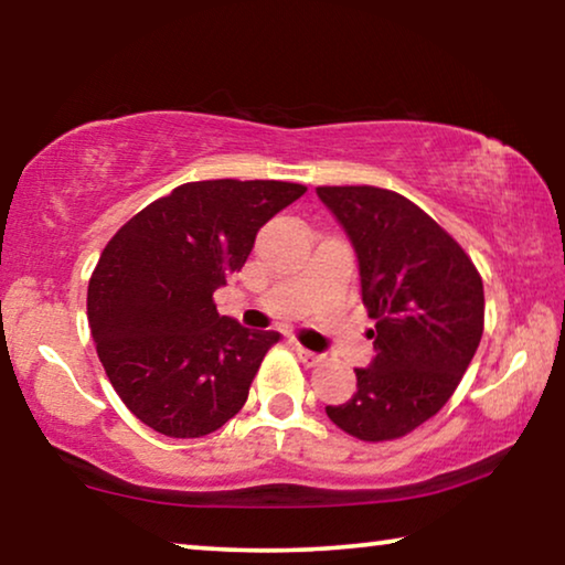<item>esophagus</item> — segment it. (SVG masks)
Masks as SVG:
<instances>
[{
    "label": "esophagus",
    "instance_id": "1",
    "mask_svg": "<svg viewBox=\"0 0 565 565\" xmlns=\"http://www.w3.org/2000/svg\"><path fill=\"white\" fill-rule=\"evenodd\" d=\"M296 352H298V358L303 360V365H308V367L319 365V362H321V354L306 350V347H300V344H296Z\"/></svg>",
    "mask_w": 565,
    "mask_h": 565
}]
</instances>
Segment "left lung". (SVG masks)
<instances>
[{
    "instance_id": "1",
    "label": "left lung",
    "mask_w": 565,
    "mask_h": 565,
    "mask_svg": "<svg viewBox=\"0 0 565 565\" xmlns=\"http://www.w3.org/2000/svg\"><path fill=\"white\" fill-rule=\"evenodd\" d=\"M358 254L375 358L358 367V393L327 406L365 443L414 431L462 381L483 334V282L462 246L419 205L391 190L316 188Z\"/></svg>"
}]
</instances>
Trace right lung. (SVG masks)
<instances>
[{
	"instance_id": "add662e5",
	"label": "right lung",
	"mask_w": 565,
	"mask_h": 565,
	"mask_svg": "<svg viewBox=\"0 0 565 565\" xmlns=\"http://www.w3.org/2000/svg\"><path fill=\"white\" fill-rule=\"evenodd\" d=\"M303 192L277 180L188 182L107 242L87 319L115 393L146 427L205 437L242 412L280 334L221 316L213 292L244 267L257 231Z\"/></svg>"
}]
</instances>
